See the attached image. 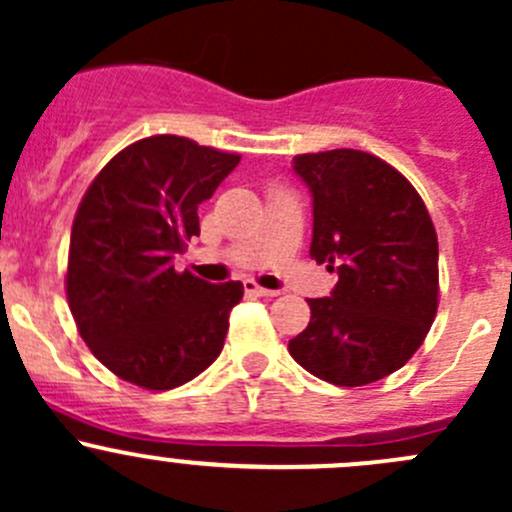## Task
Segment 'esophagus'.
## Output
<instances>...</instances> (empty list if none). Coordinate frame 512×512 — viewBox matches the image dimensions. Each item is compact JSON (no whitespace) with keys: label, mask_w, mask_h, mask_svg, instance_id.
Masks as SVG:
<instances>
[{"label":"esophagus","mask_w":512,"mask_h":512,"mask_svg":"<svg viewBox=\"0 0 512 512\" xmlns=\"http://www.w3.org/2000/svg\"><path fill=\"white\" fill-rule=\"evenodd\" d=\"M245 292L252 294V297H267V299H272V297H277V294H280L277 289H265V287L257 285V282H252V280L245 282Z\"/></svg>","instance_id":"34e87169"}]
</instances>
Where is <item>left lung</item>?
I'll list each match as a JSON object with an SVG mask.
<instances>
[{
	"instance_id": "left-lung-1",
	"label": "left lung",
	"mask_w": 512,
	"mask_h": 512,
	"mask_svg": "<svg viewBox=\"0 0 512 512\" xmlns=\"http://www.w3.org/2000/svg\"><path fill=\"white\" fill-rule=\"evenodd\" d=\"M312 193L309 255L339 282L307 299V329L289 354L317 379L364 386L394 374L426 339L438 309V237L414 185L354 148L294 156Z\"/></svg>"
}]
</instances>
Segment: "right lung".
<instances>
[{
  "mask_svg": "<svg viewBox=\"0 0 512 512\" xmlns=\"http://www.w3.org/2000/svg\"><path fill=\"white\" fill-rule=\"evenodd\" d=\"M240 163L183 136L131 143L103 165L71 227L66 297L81 339L106 369L151 391L175 389L223 352L242 282L175 272L200 235L198 205Z\"/></svg>",
  "mask_w": 512,
  "mask_h": 512,
  "instance_id": "1",
  "label": "right lung"
}]
</instances>
